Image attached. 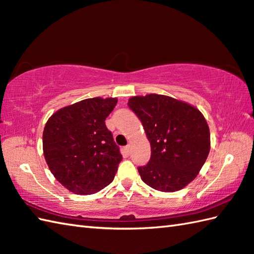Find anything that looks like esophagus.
Instances as JSON below:
<instances>
[{
    "label": "esophagus",
    "mask_w": 254,
    "mask_h": 254,
    "mask_svg": "<svg viewBox=\"0 0 254 254\" xmlns=\"http://www.w3.org/2000/svg\"><path fill=\"white\" fill-rule=\"evenodd\" d=\"M123 150H124V153L128 155V154H130L131 146H130V145H127V146H124V147H123Z\"/></svg>",
    "instance_id": "1"
}]
</instances>
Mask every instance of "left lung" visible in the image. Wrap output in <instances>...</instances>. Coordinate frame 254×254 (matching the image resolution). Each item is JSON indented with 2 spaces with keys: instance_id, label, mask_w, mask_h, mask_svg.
Listing matches in <instances>:
<instances>
[{
  "instance_id": "1",
  "label": "left lung",
  "mask_w": 254,
  "mask_h": 254,
  "mask_svg": "<svg viewBox=\"0 0 254 254\" xmlns=\"http://www.w3.org/2000/svg\"><path fill=\"white\" fill-rule=\"evenodd\" d=\"M127 106L142 122L150 143V158L137 167L142 180L161 192L189 185L203 167L209 148V128L196 108L168 96H135Z\"/></svg>"
}]
</instances>
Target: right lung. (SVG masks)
<instances>
[{"mask_svg": "<svg viewBox=\"0 0 254 254\" xmlns=\"http://www.w3.org/2000/svg\"><path fill=\"white\" fill-rule=\"evenodd\" d=\"M117 98H89L64 107L46 123L42 146L49 169L67 190L99 192L115 179L120 148L106 127Z\"/></svg>", "mask_w": 254, "mask_h": 254, "instance_id": "1", "label": "right lung"}]
</instances>
